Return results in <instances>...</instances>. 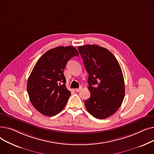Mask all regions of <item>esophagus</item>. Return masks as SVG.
<instances>
[{
  "instance_id": "34e87169",
  "label": "esophagus",
  "mask_w": 154,
  "mask_h": 154,
  "mask_svg": "<svg viewBox=\"0 0 154 154\" xmlns=\"http://www.w3.org/2000/svg\"><path fill=\"white\" fill-rule=\"evenodd\" d=\"M81 89H82V88H81V87H80V88H76V89H75V91H76L77 92H80V91H81Z\"/></svg>"
}]
</instances>
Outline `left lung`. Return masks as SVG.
<instances>
[{"mask_svg": "<svg viewBox=\"0 0 154 154\" xmlns=\"http://www.w3.org/2000/svg\"><path fill=\"white\" fill-rule=\"evenodd\" d=\"M78 50L88 74L91 97L84 102L85 108L97 119L108 118L119 109L124 99L122 69L115 56L106 48L85 45Z\"/></svg>", "mask_w": 154, "mask_h": 154, "instance_id": "8db88e82", "label": "left lung"}]
</instances>
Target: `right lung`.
<instances>
[{
	"label": "right lung",
	"instance_id": "obj_1",
	"mask_svg": "<svg viewBox=\"0 0 154 154\" xmlns=\"http://www.w3.org/2000/svg\"><path fill=\"white\" fill-rule=\"evenodd\" d=\"M79 54L73 46H59L40 57L28 79L27 89L35 109L46 116H53L66 106L71 92L66 86L63 70L67 62Z\"/></svg>",
	"mask_w": 154,
	"mask_h": 154
}]
</instances>
